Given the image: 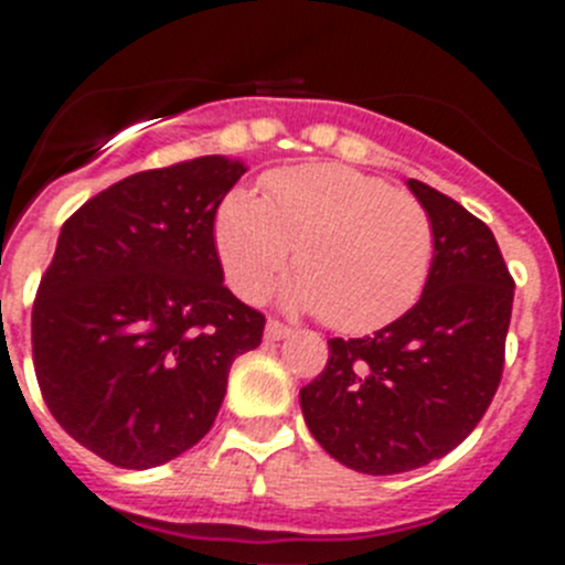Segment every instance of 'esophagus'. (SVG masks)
I'll use <instances>...</instances> for the list:
<instances>
[{
	"label": "esophagus",
	"mask_w": 565,
	"mask_h": 565,
	"mask_svg": "<svg viewBox=\"0 0 565 565\" xmlns=\"http://www.w3.org/2000/svg\"><path fill=\"white\" fill-rule=\"evenodd\" d=\"M291 333H294L291 326H286V322H279V319H268L266 339H274V342H277V339H286V337H291Z\"/></svg>",
	"instance_id": "obj_1"
}]
</instances>
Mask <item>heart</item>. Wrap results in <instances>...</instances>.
<instances>
[{
  "instance_id": "obj_1",
  "label": "heart",
  "mask_w": 565,
  "mask_h": 565,
  "mask_svg": "<svg viewBox=\"0 0 565 565\" xmlns=\"http://www.w3.org/2000/svg\"><path fill=\"white\" fill-rule=\"evenodd\" d=\"M214 243L228 286L257 299L291 263V299L342 333H371L416 306L433 257L430 212L407 192L344 163H302L223 201Z\"/></svg>"
}]
</instances>
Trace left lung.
Returning a JSON list of instances; mask_svg holds the SVG:
<instances>
[{"instance_id":"left-lung-1","label":"left lung","mask_w":565,"mask_h":565,"mask_svg":"<svg viewBox=\"0 0 565 565\" xmlns=\"http://www.w3.org/2000/svg\"><path fill=\"white\" fill-rule=\"evenodd\" d=\"M436 228L422 299L364 339H328L326 371L299 391L311 436L364 476L411 472L476 430L503 376L515 279L495 234L461 203L407 181Z\"/></svg>"}]
</instances>
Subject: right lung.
<instances>
[{
  "mask_svg": "<svg viewBox=\"0 0 565 565\" xmlns=\"http://www.w3.org/2000/svg\"><path fill=\"white\" fill-rule=\"evenodd\" d=\"M243 163L203 154L113 183L64 221L30 342L47 411L124 469L186 452L212 430L228 367L266 317L223 286L214 217Z\"/></svg>",
  "mask_w": 565,
  "mask_h": 565,
  "instance_id": "1",
  "label": "right lung"
}]
</instances>
